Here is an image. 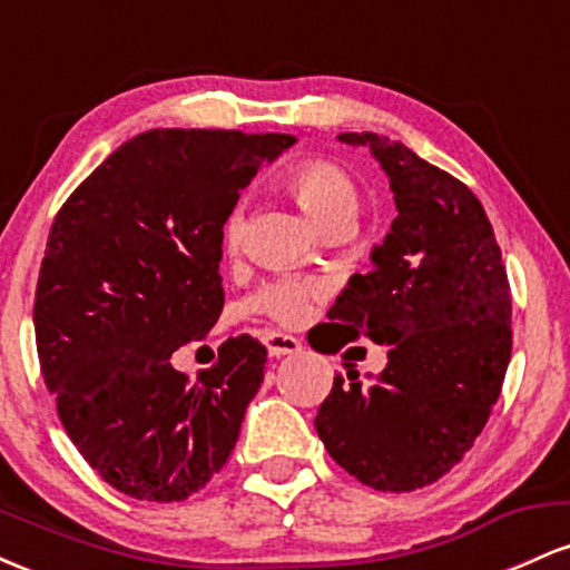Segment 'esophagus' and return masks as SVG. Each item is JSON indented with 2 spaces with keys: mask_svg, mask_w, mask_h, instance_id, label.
Listing matches in <instances>:
<instances>
[{
  "mask_svg": "<svg viewBox=\"0 0 570 570\" xmlns=\"http://www.w3.org/2000/svg\"><path fill=\"white\" fill-rule=\"evenodd\" d=\"M265 345H267V353H271L273 358H281V356H294V353L303 351V343H299L297 337L284 335V332H267Z\"/></svg>",
  "mask_w": 570,
  "mask_h": 570,
  "instance_id": "34e87169",
  "label": "esophagus"
}]
</instances>
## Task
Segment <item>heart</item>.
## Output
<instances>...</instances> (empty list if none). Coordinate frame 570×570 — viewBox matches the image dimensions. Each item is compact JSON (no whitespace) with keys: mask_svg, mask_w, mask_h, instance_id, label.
Listing matches in <instances>:
<instances>
[{"mask_svg":"<svg viewBox=\"0 0 570 570\" xmlns=\"http://www.w3.org/2000/svg\"><path fill=\"white\" fill-rule=\"evenodd\" d=\"M286 189L297 203L299 212L305 214L316 230L335 222H351L358 212V189L353 179L335 163L326 160H305L286 174ZM244 219L235 212L225 222L227 246H235L240 238ZM313 286L299 284V281H278V284L265 286L257 297L259 311L271 313L281 322H297L305 313L307 299H311Z\"/></svg>","mask_w":570,"mask_h":570,"instance_id":"obj_1","label":"heart"}]
</instances>
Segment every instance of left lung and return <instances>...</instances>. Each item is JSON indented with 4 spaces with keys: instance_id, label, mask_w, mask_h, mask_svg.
<instances>
[{
    "instance_id": "8db88e82",
    "label": "left lung",
    "mask_w": 570,
    "mask_h": 570,
    "mask_svg": "<svg viewBox=\"0 0 570 570\" xmlns=\"http://www.w3.org/2000/svg\"><path fill=\"white\" fill-rule=\"evenodd\" d=\"M337 139L370 147L399 214L326 316L385 345L389 364L372 383L337 375L316 431L358 482L404 493L450 472L485 429L512 356V294L472 189L389 136Z\"/></svg>"
}]
</instances>
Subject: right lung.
<instances>
[{"label": "right lung", "mask_w": 570, "mask_h": 570, "mask_svg": "<svg viewBox=\"0 0 570 570\" xmlns=\"http://www.w3.org/2000/svg\"><path fill=\"white\" fill-rule=\"evenodd\" d=\"M289 134L155 128L120 144L50 227L37 353L85 461L139 501H181L230 458L265 377V345L222 343L189 383L171 353L217 324L222 227Z\"/></svg>", "instance_id": "1"}]
</instances>
